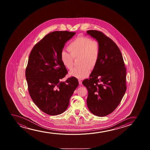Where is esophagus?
<instances>
[{"mask_svg": "<svg viewBox=\"0 0 150 150\" xmlns=\"http://www.w3.org/2000/svg\"><path fill=\"white\" fill-rule=\"evenodd\" d=\"M78 81H79V84H82V81H81L80 80H78Z\"/></svg>", "mask_w": 150, "mask_h": 150, "instance_id": "esophagus-1", "label": "esophagus"}]
</instances>
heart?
<instances>
[{"instance_id": "b5f03b06", "label": "heart", "mask_w": 150, "mask_h": 150, "mask_svg": "<svg viewBox=\"0 0 150 150\" xmlns=\"http://www.w3.org/2000/svg\"><path fill=\"white\" fill-rule=\"evenodd\" d=\"M70 54L62 51L60 55L62 64L68 70L73 67V59L79 58L78 64L81 66L74 68L70 72V76L82 79L90 74L98 62L100 46L98 42L86 37H79L74 39L68 47Z\"/></svg>"}]
</instances>
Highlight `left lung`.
<instances>
[{
	"mask_svg": "<svg viewBox=\"0 0 150 150\" xmlns=\"http://www.w3.org/2000/svg\"><path fill=\"white\" fill-rule=\"evenodd\" d=\"M86 33L98 42L100 52L90 78L83 80L82 84L88 91L86 103L89 111L103 117L115 110L125 94L126 69L121 52L112 39L96 30Z\"/></svg>",
	"mask_w": 150,
	"mask_h": 150,
	"instance_id": "left-lung-1",
	"label": "left lung"
}]
</instances>
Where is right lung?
Instances as JSON below:
<instances>
[{
  "instance_id": "add662e5",
  "label": "right lung",
  "mask_w": 150,
  "mask_h": 150,
  "mask_svg": "<svg viewBox=\"0 0 150 150\" xmlns=\"http://www.w3.org/2000/svg\"><path fill=\"white\" fill-rule=\"evenodd\" d=\"M75 32L55 31L48 34L36 45L29 56L25 70L31 98L40 110L50 115L66 111L70 99L79 83L71 77L60 80L67 74L60 55L67 41Z\"/></svg>"
}]
</instances>
